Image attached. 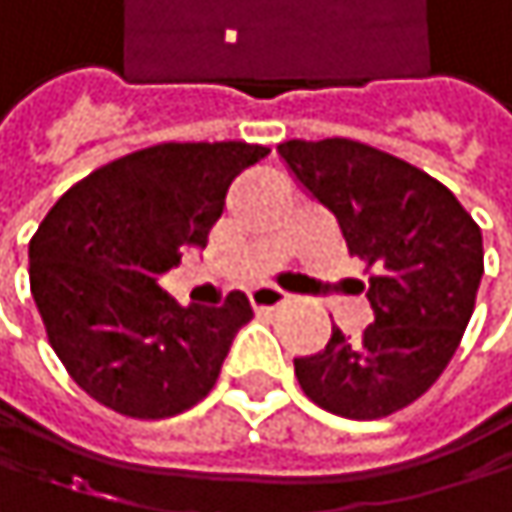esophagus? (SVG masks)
<instances>
[{
    "instance_id": "obj_1",
    "label": "esophagus",
    "mask_w": 512,
    "mask_h": 512,
    "mask_svg": "<svg viewBox=\"0 0 512 512\" xmlns=\"http://www.w3.org/2000/svg\"><path fill=\"white\" fill-rule=\"evenodd\" d=\"M250 304L256 310H277V307H286L289 304V295L277 286H256L250 292Z\"/></svg>"
}]
</instances>
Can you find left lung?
Returning a JSON list of instances; mask_svg holds the SVG:
<instances>
[{"label": "left lung", "instance_id": "1", "mask_svg": "<svg viewBox=\"0 0 512 512\" xmlns=\"http://www.w3.org/2000/svg\"><path fill=\"white\" fill-rule=\"evenodd\" d=\"M277 153L323 202L362 259L374 323L332 329L323 353L295 359L304 395L347 419H383L422 398L456 356L483 277L474 217L422 168L353 138L283 141Z\"/></svg>", "mask_w": 512, "mask_h": 512}]
</instances>
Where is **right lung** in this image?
Instances as JSON below:
<instances>
[{"instance_id":"add662e5","label":"right lung","mask_w":512,"mask_h":512,"mask_svg":"<svg viewBox=\"0 0 512 512\" xmlns=\"http://www.w3.org/2000/svg\"><path fill=\"white\" fill-rule=\"evenodd\" d=\"M268 156L247 141H165L126 153L62 196L29 241V289L69 377L129 419H168L217 383L244 292L183 307L156 280L208 241L229 183Z\"/></svg>"}]
</instances>
